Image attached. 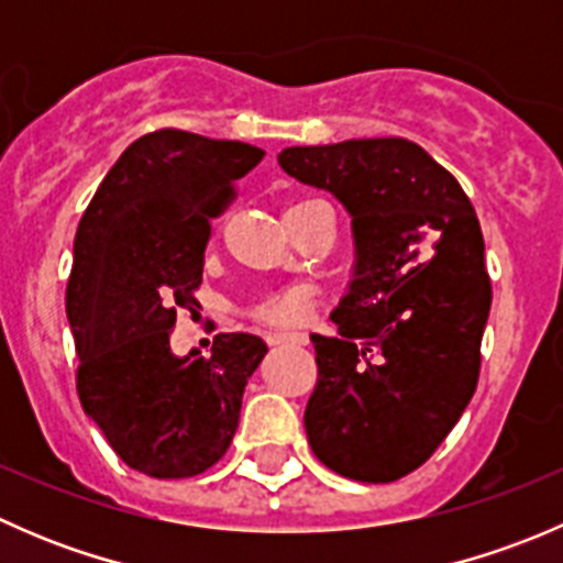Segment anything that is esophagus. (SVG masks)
I'll use <instances>...</instances> for the list:
<instances>
[{
	"instance_id": "34e87169",
	"label": "esophagus",
	"mask_w": 563,
	"mask_h": 563,
	"mask_svg": "<svg viewBox=\"0 0 563 563\" xmlns=\"http://www.w3.org/2000/svg\"><path fill=\"white\" fill-rule=\"evenodd\" d=\"M266 343L269 345H302V334H283V332H269L266 334Z\"/></svg>"
}]
</instances>
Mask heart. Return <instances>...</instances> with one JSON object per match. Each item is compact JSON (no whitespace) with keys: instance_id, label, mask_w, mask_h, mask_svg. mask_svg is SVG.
Listing matches in <instances>:
<instances>
[{"instance_id":"obj_1","label":"heart","mask_w":563,"mask_h":563,"mask_svg":"<svg viewBox=\"0 0 563 563\" xmlns=\"http://www.w3.org/2000/svg\"><path fill=\"white\" fill-rule=\"evenodd\" d=\"M255 321L269 323V327H297V323L308 321L310 316V294L305 288H286V291H275L261 297L253 305Z\"/></svg>"}]
</instances>
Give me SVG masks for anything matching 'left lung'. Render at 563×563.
Instances as JSON below:
<instances>
[{"instance_id":"left-lung-1","label":"left lung","mask_w":563,"mask_h":563,"mask_svg":"<svg viewBox=\"0 0 563 563\" xmlns=\"http://www.w3.org/2000/svg\"><path fill=\"white\" fill-rule=\"evenodd\" d=\"M277 163L349 209L356 247L338 338L310 334L308 441L340 476L395 482L439 450L479 382L493 299L479 220L455 176L406 139L288 146Z\"/></svg>"}]
</instances>
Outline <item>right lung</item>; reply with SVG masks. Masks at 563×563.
I'll list each match as a JSON object with an SVG mask.
<instances>
[{
    "mask_svg": "<svg viewBox=\"0 0 563 563\" xmlns=\"http://www.w3.org/2000/svg\"><path fill=\"white\" fill-rule=\"evenodd\" d=\"M264 157L242 141L155 130L122 152L73 245L67 321L87 417L130 468L187 479L212 468L240 424L242 391L266 343L220 332L212 354L176 356V310H192L209 220Z\"/></svg>",
    "mask_w": 563,
    "mask_h": 563,
    "instance_id": "obj_1",
    "label": "right lung"
}]
</instances>
